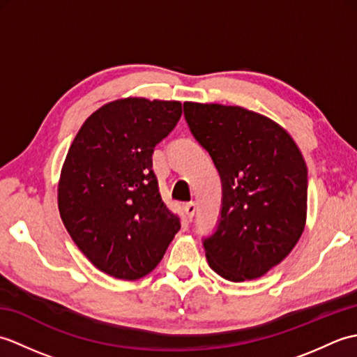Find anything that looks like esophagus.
<instances>
[{
	"instance_id": "obj_1",
	"label": "esophagus",
	"mask_w": 357,
	"mask_h": 357,
	"mask_svg": "<svg viewBox=\"0 0 357 357\" xmlns=\"http://www.w3.org/2000/svg\"><path fill=\"white\" fill-rule=\"evenodd\" d=\"M184 211L188 219H192L195 216V211H196V204L195 202H187L184 206Z\"/></svg>"
}]
</instances>
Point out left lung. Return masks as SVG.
I'll return each instance as SVG.
<instances>
[{"label": "left lung", "mask_w": 357, "mask_h": 357, "mask_svg": "<svg viewBox=\"0 0 357 357\" xmlns=\"http://www.w3.org/2000/svg\"><path fill=\"white\" fill-rule=\"evenodd\" d=\"M188 127L222 181L218 230L204 241L210 268L257 279L290 255L307 222V167L284 127L239 105L184 102Z\"/></svg>", "instance_id": "left-lung-1"}]
</instances>
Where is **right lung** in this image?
<instances>
[{
	"mask_svg": "<svg viewBox=\"0 0 357 357\" xmlns=\"http://www.w3.org/2000/svg\"><path fill=\"white\" fill-rule=\"evenodd\" d=\"M183 115L179 101L128 96L81 126L58 181V208L87 259L112 278L136 280L161 262L181 229L159 196L151 153Z\"/></svg>",
	"mask_w": 357,
	"mask_h": 357,
	"instance_id": "obj_1",
	"label": "right lung"
}]
</instances>
